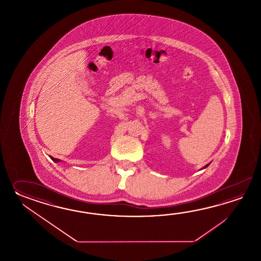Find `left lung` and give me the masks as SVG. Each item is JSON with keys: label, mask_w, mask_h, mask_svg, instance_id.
Returning <instances> with one entry per match:
<instances>
[{"label": "left lung", "mask_w": 261, "mask_h": 261, "mask_svg": "<svg viewBox=\"0 0 261 261\" xmlns=\"http://www.w3.org/2000/svg\"><path fill=\"white\" fill-rule=\"evenodd\" d=\"M207 166H208V165H206V166H205V167H204V168H206V167H207Z\"/></svg>", "instance_id": "obj_1"}]
</instances>
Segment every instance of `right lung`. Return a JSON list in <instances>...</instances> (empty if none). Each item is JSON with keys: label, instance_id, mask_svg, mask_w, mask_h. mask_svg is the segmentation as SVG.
I'll return each mask as SVG.
<instances>
[{"label": "right lung", "instance_id": "right-lung-1", "mask_svg": "<svg viewBox=\"0 0 261 261\" xmlns=\"http://www.w3.org/2000/svg\"><path fill=\"white\" fill-rule=\"evenodd\" d=\"M51 158V160L53 161H55V162H58V161H60V160H58V159H54V158H52V156H50Z\"/></svg>", "mask_w": 261, "mask_h": 261}]
</instances>
